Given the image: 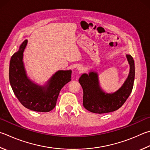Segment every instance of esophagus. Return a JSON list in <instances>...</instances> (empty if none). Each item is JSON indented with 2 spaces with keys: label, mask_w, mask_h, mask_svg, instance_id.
I'll list each match as a JSON object with an SVG mask.
<instances>
[{
  "label": "esophagus",
  "mask_w": 150,
  "mask_h": 150,
  "mask_svg": "<svg viewBox=\"0 0 150 150\" xmlns=\"http://www.w3.org/2000/svg\"><path fill=\"white\" fill-rule=\"evenodd\" d=\"M77 70L79 71L80 73H81V72H83V70H84V67H83V66H81V65H79V66H77Z\"/></svg>",
  "instance_id": "34e87169"
}]
</instances>
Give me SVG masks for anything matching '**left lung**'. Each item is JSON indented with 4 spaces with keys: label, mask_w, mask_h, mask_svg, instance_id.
<instances>
[{
    "label": "left lung",
    "mask_w": 150,
    "mask_h": 150,
    "mask_svg": "<svg viewBox=\"0 0 150 150\" xmlns=\"http://www.w3.org/2000/svg\"><path fill=\"white\" fill-rule=\"evenodd\" d=\"M130 69L128 77L117 91L107 93L101 88L98 73L90 71L79 79L83 90V106L94 113H105L117 110L126 102L132 91L135 77L134 62L130 55H126Z\"/></svg>",
    "instance_id": "left-lung-1"
}]
</instances>
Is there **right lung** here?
I'll list each match as a JSON object with an SVG mask.
<instances>
[{
	"instance_id": "1",
	"label": "right lung",
	"mask_w": 150,
	"mask_h": 150,
	"mask_svg": "<svg viewBox=\"0 0 150 150\" xmlns=\"http://www.w3.org/2000/svg\"><path fill=\"white\" fill-rule=\"evenodd\" d=\"M28 44L25 40L10 61L9 80L16 96L24 107L35 111L48 112L55 108L59 92L71 80V70H59L44 85H39L27 75L23 58Z\"/></svg>"
}]
</instances>
